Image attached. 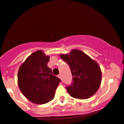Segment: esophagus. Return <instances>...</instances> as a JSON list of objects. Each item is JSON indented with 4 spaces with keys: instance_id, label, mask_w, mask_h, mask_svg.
<instances>
[{
    "instance_id": "34e87169",
    "label": "esophagus",
    "mask_w": 124,
    "mask_h": 124,
    "mask_svg": "<svg viewBox=\"0 0 124 124\" xmlns=\"http://www.w3.org/2000/svg\"><path fill=\"white\" fill-rule=\"evenodd\" d=\"M58 77L59 78L62 79V75H61V74H59V75H58Z\"/></svg>"
}]
</instances>
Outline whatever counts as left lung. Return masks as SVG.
I'll return each instance as SVG.
<instances>
[{
	"label": "left lung",
	"instance_id": "8db88e82",
	"mask_svg": "<svg viewBox=\"0 0 124 124\" xmlns=\"http://www.w3.org/2000/svg\"><path fill=\"white\" fill-rule=\"evenodd\" d=\"M70 68L73 83L66 89L72 97L87 99L99 88L102 73L98 63L82 51L73 50L69 54H60Z\"/></svg>",
	"mask_w": 124,
	"mask_h": 124
}]
</instances>
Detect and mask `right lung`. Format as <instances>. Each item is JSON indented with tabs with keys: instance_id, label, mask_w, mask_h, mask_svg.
<instances>
[{
	"instance_id": "1",
	"label": "right lung",
	"mask_w": 124,
	"mask_h": 124,
	"mask_svg": "<svg viewBox=\"0 0 124 124\" xmlns=\"http://www.w3.org/2000/svg\"><path fill=\"white\" fill-rule=\"evenodd\" d=\"M50 60L41 50L33 53L21 65L17 74L18 85L27 99L43 104L54 98L61 80L47 67Z\"/></svg>"
}]
</instances>
